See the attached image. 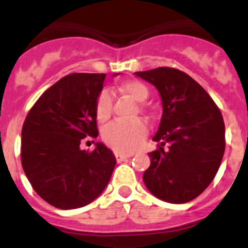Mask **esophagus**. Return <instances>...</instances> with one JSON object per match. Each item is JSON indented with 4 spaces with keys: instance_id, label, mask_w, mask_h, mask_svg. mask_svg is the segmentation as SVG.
<instances>
[{
    "instance_id": "obj_1",
    "label": "esophagus",
    "mask_w": 248,
    "mask_h": 248,
    "mask_svg": "<svg viewBox=\"0 0 248 248\" xmlns=\"http://www.w3.org/2000/svg\"><path fill=\"white\" fill-rule=\"evenodd\" d=\"M131 155H126V154H121V153H115V158L118 162H124L126 161L127 158H130Z\"/></svg>"
}]
</instances>
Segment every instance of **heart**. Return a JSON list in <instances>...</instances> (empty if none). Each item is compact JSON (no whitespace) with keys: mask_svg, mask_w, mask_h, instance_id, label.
<instances>
[{"mask_svg":"<svg viewBox=\"0 0 248 248\" xmlns=\"http://www.w3.org/2000/svg\"><path fill=\"white\" fill-rule=\"evenodd\" d=\"M126 93L137 102H143L149 97L147 87L140 81L126 82L122 85ZM113 110V98L108 89H103L95 99V117L99 122L110 118ZM147 137V127L143 122H111L102 129V140L114 151L130 154L142 147Z\"/></svg>","mask_w":248,"mask_h":248,"instance_id":"b5f03b06","label":"heart"}]
</instances>
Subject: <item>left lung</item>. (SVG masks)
Returning <instances> with one entry per match:
<instances>
[{"label": "left lung", "mask_w": 248, "mask_h": 248, "mask_svg": "<svg viewBox=\"0 0 248 248\" xmlns=\"http://www.w3.org/2000/svg\"><path fill=\"white\" fill-rule=\"evenodd\" d=\"M159 93L161 124L153 140L159 149L149 153L143 174L147 190L161 201L187 203L213 182L224 153L223 117L197 81L177 69L137 71ZM169 144L167 149L163 146Z\"/></svg>", "instance_id": "obj_1"}]
</instances>
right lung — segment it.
<instances>
[{
    "label": "right lung",
    "instance_id": "right-lung-1",
    "mask_svg": "<svg viewBox=\"0 0 248 248\" xmlns=\"http://www.w3.org/2000/svg\"><path fill=\"white\" fill-rule=\"evenodd\" d=\"M119 73H114L117 77ZM106 74L74 73L49 87L22 126L21 161L35 192L61 210L83 207L108 186L117 159L97 142L81 150L86 137L97 138L95 99Z\"/></svg>",
    "mask_w": 248,
    "mask_h": 248
}]
</instances>
